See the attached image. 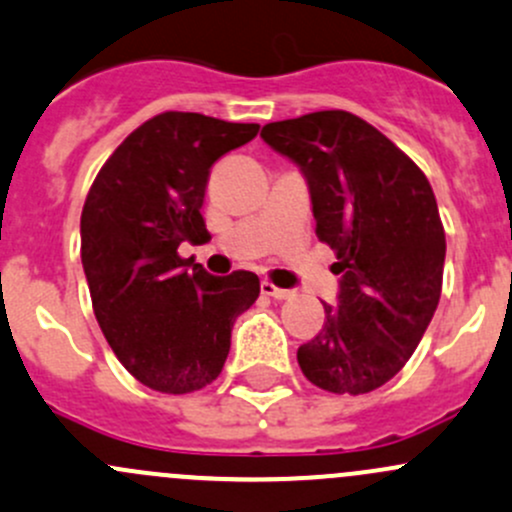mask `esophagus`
Segmentation results:
<instances>
[{"label":"esophagus","mask_w":512,"mask_h":512,"mask_svg":"<svg viewBox=\"0 0 512 512\" xmlns=\"http://www.w3.org/2000/svg\"><path fill=\"white\" fill-rule=\"evenodd\" d=\"M260 292L265 294V297H272V299H289V297H294L292 289H282V287H277V284L267 282V279H262Z\"/></svg>","instance_id":"obj_1"}]
</instances>
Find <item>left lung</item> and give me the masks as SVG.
<instances>
[{"mask_svg": "<svg viewBox=\"0 0 512 512\" xmlns=\"http://www.w3.org/2000/svg\"><path fill=\"white\" fill-rule=\"evenodd\" d=\"M262 139L299 164L316 238L336 252L338 306L297 360L309 383L365 395L395 378L441 297L446 238L427 176L383 132L346 110L270 122Z\"/></svg>", "mask_w": 512, "mask_h": 512, "instance_id": "obj_1", "label": "left lung"}]
</instances>
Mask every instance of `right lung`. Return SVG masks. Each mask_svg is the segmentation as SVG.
<instances>
[{
	"label": "right lung",
	"instance_id": "right-lung-1",
	"mask_svg": "<svg viewBox=\"0 0 512 512\" xmlns=\"http://www.w3.org/2000/svg\"><path fill=\"white\" fill-rule=\"evenodd\" d=\"M260 125L161 112L102 164L80 215L95 319L132 378L166 395L211 385L230 331L260 297L255 272L213 277L179 255L211 240L201 208L211 166Z\"/></svg>",
	"mask_w": 512,
	"mask_h": 512
}]
</instances>
